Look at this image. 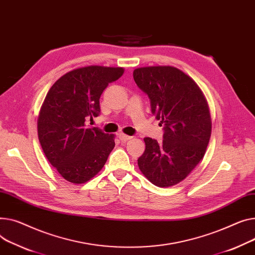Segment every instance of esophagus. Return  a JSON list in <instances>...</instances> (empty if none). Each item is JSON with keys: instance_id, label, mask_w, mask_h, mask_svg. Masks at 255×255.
Wrapping results in <instances>:
<instances>
[{"instance_id": "1", "label": "esophagus", "mask_w": 255, "mask_h": 255, "mask_svg": "<svg viewBox=\"0 0 255 255\" xmlns=\"http://www.w3.org/2000/svg\"><path fill=\"white\" fill-rule=\"evenodd\" d=\"M119 138H120L122 141H128L132 138V136H129V135H126L124 133H119Z\"/></svg>"}]
</instances>
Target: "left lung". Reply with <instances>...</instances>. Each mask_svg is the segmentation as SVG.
<instances>
[{"label": "left lung", "mask_w": 255, "mask_h": 255, "mask_svg": "<svg viewBox=\"0 0 255 255\" xmlns=\"http://www.w3.org/2000/svg\"><path fill=\"white\" fill-rule=\"evenodd\" d=\"M135 83L150 100L151 113L164 126L163 141L145 137L137 163L140 171L160 188L177 184L205 155L211 135L207 100L196 82L169 65L138 67Z\"/></svg>", "instance_id": "1"}]
</instances>
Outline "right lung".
<instances>
[{"label": "right lung", "instance_id": "right-lung-1", "mask_svg": "<svg viewBox=\"0 0 255 255\" xmlns=\"http://www.w3.org/2000/svg\"><path fill=\"white\" fill-rule=\"evenodd\" d=\"M123 67L90 65L60 77L48 91L38 118V136L50 164L67 181L84 183L105 166L115 135L87 120L100 113L99 98Z\"/></svg>", "mask_w": 255, "mask_h": 255}]
</instances>
